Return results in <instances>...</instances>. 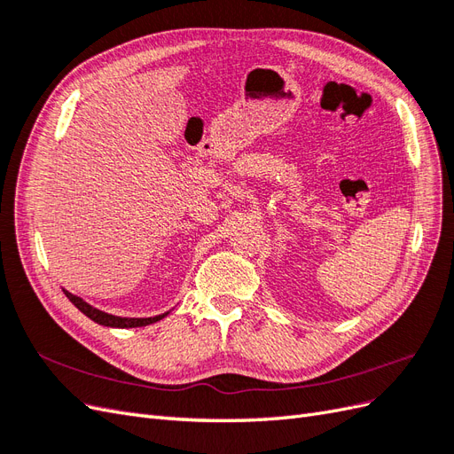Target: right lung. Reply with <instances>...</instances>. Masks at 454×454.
I'll return each mask as SVG.
<instances>
[{"instance_id": "add662e5", "label": "right lung", "mask_w": 454, "mask_h": 454, "mask_svg": "<svg viewBox=\"0 0 454 454\" xmlns=\"http://www.w3.org/2000/svg\"><path fill=\"white\" fill-rule=\"evenodd\" d=\"M62 292L66 294V297L70 299L72 303H74L81 312H83V314L87 316V318H90L92 322L100 324V325H106V327H121V329H125V327H144V325H149V324H155V322L162 320L164 316L170 314V310H168V312H164V314L151 316V318H122V316L107 314V312H104V310H100V309H94L92 305L87 303V301H83L81 297L70 294L67 290H62Z\"/></svg>"}]
</instances>
